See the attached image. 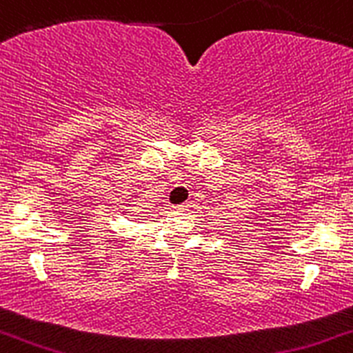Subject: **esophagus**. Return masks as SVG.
<instances>
[{"instance_id":"obj_1","label":"esophagus","mask_w":353,"mask_h":353,"mask_svg":"<svg viewBox=\"0 0 353 353\" xmlns=\"http://www.w3.org/2000/svg\"><path fill=\"white\" fill-rule=\"evenodd\" d=\"M185 207H187V205H185V203H180V205H175V207H173V209H175V210H183Z\"/></svg>"}]
</instances>
